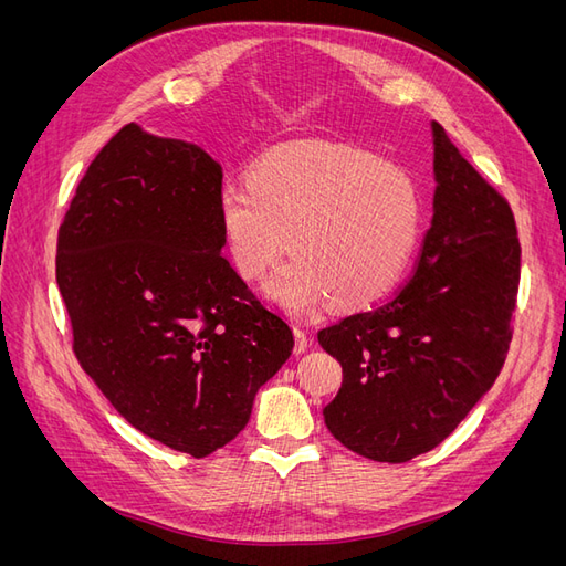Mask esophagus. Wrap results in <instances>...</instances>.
I'll return each instance as SVG.
<instances>
[{"label": "esophagus", "instance_id": "34e87169", "mask_svg": "<svg viewBox=\"0 0 566 566\" xmlns=\"http://www.w3.org/2000/svg\"><path fill=\"white\" fill-rule=\"evenodd\" d=\"M306 347H310V335L300 325H295V354L306 352Z\"/></svg>", "mask_w": 566, "mask_h": 566}]
</instances>
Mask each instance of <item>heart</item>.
<instances>
[{"label": "heart", "mask_w": 566, "mask_h": 566, "mask_svg": "<svg viewBox=\"0 0 566 566\" xmlns=\"http://www.w3.org/2000/svg\"><path fill=\"white\" fill-rule=\"evenodd\" d=\"M422 193L403 167L370 150L328 142L281 146L227 181L217 221L229 262L245 281H262L285 248L295 254L269 295L287 312L331 300L358 310L401 281L422 233Z\"/></svg>", "instance_id": "heart-1"}]
</instances>
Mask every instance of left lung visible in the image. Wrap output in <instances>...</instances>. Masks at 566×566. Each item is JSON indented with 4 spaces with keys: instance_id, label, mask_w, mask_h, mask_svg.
<instances>
[{
    "instance_id": "obj_1",
    "label": "left lung",
    "mask_w": 566,
    "mask_h": 566,
    "mask_svg": "<svg viewBox=\"0 0 566 566\" xmlns=\"http://www.w3.org/2000/svg\"><path fill=\"white\" fill-rule=\"evenodd\" d=\"M434 129V217L387 302L318 331L345 378L323 408L358 455L406 462L447 439L495 382L512 339L522 245L510 202Z\"/></svg>"
}]
</instances>
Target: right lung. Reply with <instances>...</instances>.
Instances as JSON below:
<instances>
[{"instance_id": "1", "label": "right lung", "mask_w": 566, "mask_h": 566, "mask_svg": "<svg viewBox=\"0 0 566 566\" xmlns=\"http://www.w3.org/2000/svg\"><path fill=\"white\" fill-rule=\"evenodd\" d=\"M221 177L202 148L125 125L80 179L56 241L82 370L136 430L193 458L243 430L295 345L221 254Z\"/></svg>"}]
</instances>
